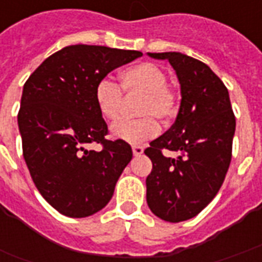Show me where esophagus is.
I'll return each mask as SVG.
<instances>
[{
	"instance_id": "esophagus-1",
	"label": "esophagus",
	"mask_w": 262,
	"mask_h": 262,
	"mask_svg": "<svg viewBox=\"0 0 262 262\" xmlns=\"http://www.w3.org/2000/svg\"><path fill=\"white\" fill-rule=\"evenodd\" d=\"M132 150H133V156H140V154H143V151H144V148H143L142 146H133Z\"/></svg>"
}]
</instances>
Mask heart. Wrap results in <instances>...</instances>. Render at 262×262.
Returning <instances> with one entry per match:
<instances>
[{
	"mask_svg": "<svg viewBox=\"0 0 262 262\" xmlns=\"http://www.w3.org/2000/svg\"><path fill=\"white\" fill-rule=\"evenodd\" d=\"M119 85L108 78L98 81L94 91V98L99 114L105 119L116 120L122 108V90L125 94L140 92L139 114L144 115L139 119H122L111 127V135L130 144H139L157 136L160 125L157 120H167L176 115L178 109V94L167 84V73L156 63L144 61L119 74Z\"/></svg>",
	"mask_w": 262,
	"mask_h": 262,
	"instance_id": "heart-1",
	"label": "heart"
}]
</instances>
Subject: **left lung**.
Returning <instances> with one entry per match:
<instances>
[{"label":"left lung","instance_id":"obj_1","mask_svg":"<svg viewBox=\"0 0 262 262\" xmlns=\"http://www.w3.org/2000/svg\"><path fill=\"white\" fill-rule=\"evenodd\" d=\"M148 56L168 60L176 70L181 105L174 125L144 150L153 163L146 198L156 216L178 223L196 216L219 192L230 165L236 118L227 88L205 63L178 52ZM167 149L180 156L165 158Z\"/></svg>","mask_w":262,"mask_h":262}]
</instances>
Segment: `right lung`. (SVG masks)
<instances>
[{
	"instance_id": "right-lung-1",
	"label": "right lung",
	"mask_w": 262,
	"mask_h": 262,
	"mask_svg": "<svg viewBox=\"0 0 262 262\" xmlns=\"http://www.w3.org/2000/svg\"><path fill=\"white\" fill-rule=\"evenodd\" d=\"M137 50L67 46L39 66L24 85L18 126L24 159L42 196L69 217H86L105 208L132 147L106 140L108 126L98 111V81L142 57ZM101 142V152L88 150Z\"/></svg>"
}]
</instances>
